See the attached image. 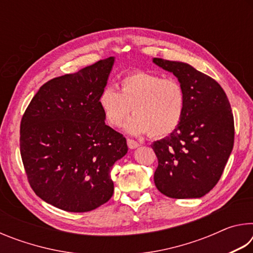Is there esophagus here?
Segmentation results:
<instances>
[{"label": "esophagus", "mask_w": 253, "mask_h": 253, "mask_svg": "<svg viewBox=\"0 0 253 253\" xmlns=\"http://www.w3.org/2000/svg\"><path fill=\"white\" fill-rule=\"evenodd\" d=\"M127 145H128V147H129L130 149H134V148L139 146V144L137 143L136 140L130 139V138H127Z\"/></svg>", "instance_id": "34e87169"}]
</instances>
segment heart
Wrapping results in <instances>:
<instances>
[{
  "label": "heart",
  "mask_w": 253,
  "mask_h": 253,
  "mask_svg": "<svg viewBox=\"0 0 253 253\" xmlns=\"http://www.w3.org/2000/svg\"><path fill=\"white\" fill-rule=\"evenodd\" d=\"M186 95L183 84L175 78H163L152 72L136 71L119 80L118 91L110 87L101 90L98 106L106 123L119 127L125 124L128 132H149L154 138L165 137L176 129L185 110Z\"/></svg>",
  "instance_id": "heart-1"
}]
</instances>
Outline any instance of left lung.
<instances>
[{
    "mask_svg": "<svg viewBox=\"0 0 253 253\" xmlns=\"http://www.w3.org/2000/svg\"><path fill=\"white\" fill-rule=\"evenodd\" d=\"M173 72L186 95L181 123L172 134L152 144L158 166L157 190L172 199L202 198L219 182L232 152L234 119L221 85L187 63L154 58Z\"/></svg>",
    "mask_w": 253,
    "mask_h": 253,
    "instance_id": "1",
    "label": "left lung"
}]
</instances>
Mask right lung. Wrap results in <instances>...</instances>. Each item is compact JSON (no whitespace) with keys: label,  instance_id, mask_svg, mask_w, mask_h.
<instances>
[{"label":"right lung","instance_id":"add662e5","mask_svg":"<svg viewBox=\"0 0 253 253\" xmlns=\"http://www.w3.org/2000/svg\"><path fill=\"white\" fill-rule=\"evenodd\" d=\"M113 65L109 57L49 80L21 121L20 152L30 186L63 211H91L114 194L110 170L128 147L98 106Z\"/></svg>","mask_w":253,"mask_h":253}]
</instances>
